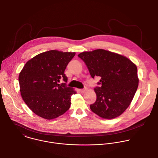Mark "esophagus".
<instances>
[{"label":"esophagus","mask_w":158,"mask_h":158,"mask_svg":"<svg viewBox=\"0 0 158 158\" xmlns=\"http://www.w3.org/2000/svg\"><path fill=\"white\" fill-rule=\"evenodd\" d=\"M79 91H80L81 93H84V92L86 91V90H85V89H80Z\"/></svg>","instance_id":"34e87169"}]
</instances>
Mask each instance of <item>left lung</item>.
<instances>
[{
  "label": "left lung",
  "mask_w": 158,
  "mask_h": 158,
  "mask_svg": "<svg viewBox=\"0 0 158 158\" xmlns=\"http://www.w3.org/2000/svg\"><path fill=\"white\" fill-rule=\"evenodd\" d=\"M86 64L91 76H100V87L94 91L92 112L112 119L121 115L131 105L139 86V79L135 63L125 56L103 49L84 52L78 55Z\"/></svg>",
  "instance_id": "left-lung-1"
}]
</instances>
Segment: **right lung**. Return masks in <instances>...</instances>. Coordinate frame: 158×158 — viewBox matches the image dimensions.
<instances>
[{"label": "right lung", "mask_w": 158, "mask_h": 158, "mask_svg": "<svg viewBox=\"0 0 158 158\" xmlns=\"http://www.w3.org/2000/svg\"><path fill=\"white\" fill-rule=\"evenodd\" d=\"M75 52L52 50L39 53L27 61L19 74L21 97L29 108L45 119H55L70 108L71 87L58 84Z\"/></svg>", "instance_id": "1"}]
</instances>
